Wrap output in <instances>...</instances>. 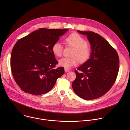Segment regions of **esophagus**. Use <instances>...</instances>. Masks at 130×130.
<instances>
[{"label": "esophagus", "mask_w": 130, "mask_h": 130, "mask_svg": "<svg viewBox=\"0 0 130 130\" xmlns=\"http://www.w3.org/2000/svg\"><path fill=\"white\" fill-rule=\"evenodd\" d=\"M64 70H65V72H68L70 71V70H69V69H67V68H65Z\"/></svg>", "instance_id": "obj_1"}]
</instances>
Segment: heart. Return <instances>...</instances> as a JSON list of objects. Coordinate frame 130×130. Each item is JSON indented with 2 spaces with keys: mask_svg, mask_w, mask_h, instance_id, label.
<instances>
[{
  "mask_svg": "<svg viewBox=\"0 0 130 130\" xmlns=\"http://www.w3.org/2000/svg\"><path fill=\"white\" fill-rule=\"evenodd\" d=\"M67 46L74 48L72 51L71 58H63L59 61V65L65 68H70L76 66L78 60L80 62L86 61L89 58L90 49L88 46L87 41L80 35L72 33L67 36L65 39ZM53 54L58 57L62 55L63 46L61 42H55L52 47Z\"/></svg>",
  "mask_w": 130,
  "mask_h": 130,
  "instance_id": "b5f03b06",
  "label": "heart"
}]
</instances>
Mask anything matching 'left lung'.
I'll use <instances>...</instances> for the list:
<instances>
[{"label":"left lung","instance_id":"1","mask_svg":"<svg viewBox=\"0 0 130 130\" xmlns=\"http://www.w3.org/2000/svg\"><path fill=\"white\" fill-rule=\"evenodd\" d=\"M86 35L90 43V58L75 70L72 87L77 95L85 100L99 98L110 89L119 71V60L116 50L99 34L77 31Z\"/></svg>","mask_w":130,"mask_h":130}]
</instances>
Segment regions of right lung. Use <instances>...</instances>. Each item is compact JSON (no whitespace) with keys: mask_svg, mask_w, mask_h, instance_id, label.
<instances>
[{"mask_svg":"<svg viewBox=\"0 0 130 130\" xmlns=\"http://www.w3.org/2000/svg\"><path fill=\"white\" fill-rule=\"evenodd\" d=\"M68 30L40 28L18 40L11 55L13 78L25 92L41 95L49 91L64 68H54L58 62L52 51L53 44Z\"/></svg>","mask_w":130,"mask_h":130,"instance_id":"1","label":"right lung"}]
</instances>
